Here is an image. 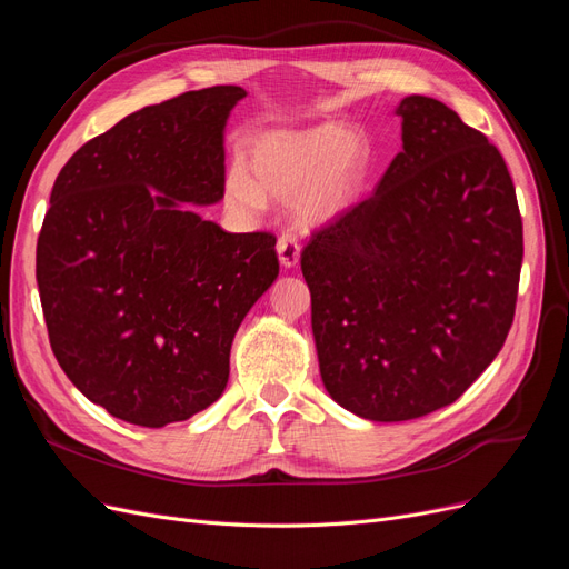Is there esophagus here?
<instances>
[{
	"instance_id": "obj_1",
	"label": "esophagus",
	"mask_w": 569,
	"mask_h": 569,
	"mask_svg": "<svg viewBox=\"0 0 569 569\" xmlns=\"http://www.w3.org/2000/svg\"><path fill=\"white\" fill-rule=\"evenodd\" d=\"M278 253H280V263L284 268H293L299 263L301 257V244L297 242V238H291V234H280L278 240Z\"/></svg>"
}]
</instances>
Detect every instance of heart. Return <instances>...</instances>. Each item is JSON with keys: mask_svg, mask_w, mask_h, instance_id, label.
I'll list each match as a JSON object with an SVG mask.
<instances>
[{"mask_svg": "<svg viewBox=\"0 0 569 569\" xmlns=\"http://www.w3.org/2000/svg\"><path fill=\"white\" fill-rule=\"evenodd\" d=\"M246 169L226 171V202L234 211H263L268 198L291 202L303 226H325L358 202L371 169V143L358 129L322 122L266 131L247 146Z\"/></svg>", "mask_w": 569, "mask_h": 569, "instance_id": "1", "label": "heart"}]
</instances>
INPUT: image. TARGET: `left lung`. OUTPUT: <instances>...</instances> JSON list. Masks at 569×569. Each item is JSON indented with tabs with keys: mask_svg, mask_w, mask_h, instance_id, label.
I'll list each match as a JSON object with an SVG mask.
<instances>
[{
	"mask_svg": "<svg viewBox=\"0 0 569 569\" xmlns=\"http://www.w3.org/2000/svg\"><path fill=\"white\" fill-rule=\"evenodd\" d=\"M402 152L375 194L301 251L322 383L369 421L452 405L513 325L522 219L487 136L445 103L396 108Z\"/></svg>",
	"mask_w": 569,
	"mask_h": 569,
	"instance_id": "8db88e82",
	"label": "left lung"
}]
</instances>
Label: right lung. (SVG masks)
<instances>
[{
	"label": "right lung",
	"instance_id": "add662e5",
	"mask_svg": "<svg viewBox=\"0 0 569 569\" xmlns=\"http://www.w3.org/2000/svg\"><path fill=\"white\" fill-rule=\"evenodd\" d=\"M242 87L188 91L127 114L58 173L37 240L51 350L82 396L162 428L217 402L230 346L276 282V234L226 232L223 131Z\"/></svg>",
	"mask_w": 569,
	"mask_h": 569
}]
</instances>
